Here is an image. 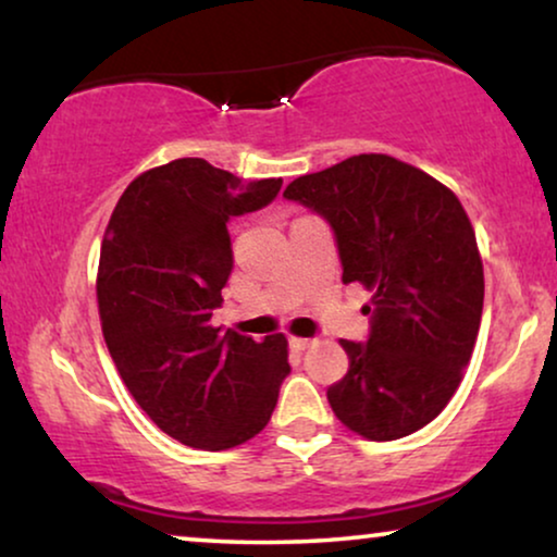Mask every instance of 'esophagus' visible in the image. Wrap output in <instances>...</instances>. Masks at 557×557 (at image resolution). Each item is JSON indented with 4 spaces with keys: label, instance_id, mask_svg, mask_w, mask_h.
<instances>
[{
    "label": "esophagus",
    "instance_id": "esophagus-1",
    "mask_svg": "<svg viewBox=\"0 0 557 557\" xmlns=\"http://www.w3.org/2000/svg\"><path fill=\"white\" fill-rule=\"evenodd\" d=\"M288 345H292V349H296V352H304L309 345H314V339L309 337H288Z\"/></svg>",
    "mask_w": 557,
    "mask_h": 557
}]
</instances>
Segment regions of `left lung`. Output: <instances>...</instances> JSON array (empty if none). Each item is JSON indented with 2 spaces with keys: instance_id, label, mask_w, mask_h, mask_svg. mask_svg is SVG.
<instances>
[{
  "instance_id": "left-lung-1",
  "label": "left lung",
  "mask_w": 557,
  "mask_h": 557,
  "mask_svg": "<svg viewBox=\"0 0 557 557\" xmlns=\"http://www.w3.org/2000/svg\"><path fill=\"white\" fill-rule=\"evenodd\" d=\"M337 238L342 281L372 294L368 342L342 339L334 416L370 441L431 423L463 377L484 307L474 227L446 185L387 154H357L284 189Z\"/></svg>"
}]
</instances>
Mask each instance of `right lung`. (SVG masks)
I'll use <instances>...</instances> for the list:
<instances>
[{"instance_id": "obj_1", "label": "right lung", "mask_w": 557, "mask_h": 557, "mask_svg": "<svg viewBox=\"0 0 557 557\" xmlns=\"http://www.w3.org/2000/svg\"><path fill=\"white\" fill-rule=\"evenodd\" d=\"M281 177L243 182L197 157L144 172L113 208L98 261L106 347L144 413L180 444L223 451L271 421L292 372L288 342L212 326L233 271L231 218L256 212Z\"/></svg>"}]
</instances>
